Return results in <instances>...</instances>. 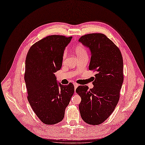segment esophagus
Masks as SVG:
<instances>
[{"instance_id": "34e87169", "label": "esophagus", "mask_w": 145, "mask_h": 145, "mask_svg": "<svg viewBox=\"0 0 145 145\" xmlns=\"http://www.w3.org/2000/svg\"><path fill=\"white\" fill-rule=\"evenodd\" d=\"M74 88H75V90H76L78 86V84H77V83H74Z\"/></svg>"}]
</instances>
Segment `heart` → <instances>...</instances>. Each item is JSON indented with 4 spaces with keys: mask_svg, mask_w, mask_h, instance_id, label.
<instances>
[{
    "mask_svg": "<svg viewBox=\"0 0 145 145\" xmlns=\"http://www.w3.org/2000/svg\"><path fill=\"white\" fill-rule=\"evenodd\" d=\"M75 51L78 57H80L87 55V50L86 49V48L82 44H78L76 46ZM67 50H65L63 52V56H62V59L63 61L65 60L66 57H67Z\"/></svg>",
    "mask_w": 145,
    "mask_h": 145,
    "instance_id": "obj_1",
    "label": "heart"
}]
</instances>
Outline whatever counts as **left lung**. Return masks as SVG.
<instances>
[{
  "label": "left lung",
  "instance_id": "obj_1",
  "mask_svg": "<svg viewBox=\"0 0 145 145\" xmlns=\"http://www.w3.org/2000/svg\"><path fill=\"white\" fill-rule=\"evenodd\" d=\"M78 41L91 52L89 69L96 71L93 88L79 86L76 93L81 97L79 111L83 120L100 125L114 110L123 82V62L121 52L112 40L101 33L88 34Z\"/></svg>",
  "mask_w": 145,
  "mask_h": 145
}]
</instances>
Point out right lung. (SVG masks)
<instances>
[{
  "instance_id": "1",
  "label": "right lung",
  "mask_w": 145,
  "mask_h": 145,
  "mask_svg": "<svg viewBox=\"0 0 145 145\" xmlns=\"http://www.w3.org/2000/svg\"><path fill=\"white\" fill-rule=\"evenodd\" d=\"M72 37L51 35L33 45L25 60V82L28 100L38 118L46 125L63 120L65 111L74 92L72 83H57L54 73L62 65L65 47Z\"/></svg>"
}]
</instances>
